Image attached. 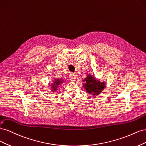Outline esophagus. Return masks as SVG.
<instances>
[{"mask_svg":"<svg viewBox=\"0 0 146 146\" xmlns=\"http://www.w3.org/2000/svg\"><path fill=\"white\" fill-rule=\"evenodd\" d=\"M69 78H70V79L72 80V81H74L75 79H76V74H75L74 73H70Z\"/></svg>","mask_w":146,"mask_h":146,"instance_id":"34e87169","label":"esophagus"}]
</instances>
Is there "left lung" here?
<instances>
[{
	"label": "left lung",
	"mask_w": 146,
	"mask_h": 146,
	"mask_svg": "<svg viewBox=\"0 0 146 146\" xmlns=\"http://www.w3.org/2000/svg\"><path fill=\"white\" fill-rule=\"evenodd\" d=\"M82 81L85 82L84 87L86 92L93 95H100L106 87L105 82H100L90 74H88Z\"/></svg>",
	"instance_id": "left-lung-1"
}]
</instances>
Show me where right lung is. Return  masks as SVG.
<instances>
[{
  "label": "right lung",
  "mask_w": 146,
  "mask_h": 146,
  "mask_svg": "<svg viewBox=\"0 0 146 146\" xmlns=\"http://www.w3.org/2000/svg\"><path fill=\"white\" fill-rule=\"evenodd\" d=\"M64 80L62 79H56L55 81L53 82V84H52V88H53V92L56 91L57 90V88L59 86V85H60V84L63 82Z\"/></svg>",
  "instance_id": "add662e5"
}]
</instances>
